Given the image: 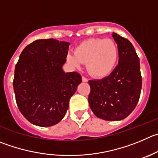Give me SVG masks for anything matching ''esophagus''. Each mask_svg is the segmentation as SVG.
Instances as JSON below:
<instances>
[{"instance_id":"1","label":"esophagus","mask_w":158,"mask_h":158,"mask_svg":"<svg viewBox=\"0 0 158 158\" xmlns=\"http://www.w3.org/2000/svg\"><path fill=\"white\" fill-rule=\"evenodd\" d=\"M88 78H86L85 77L82 76V81L83 82H88Z\"/></svg>"}]
</instances>
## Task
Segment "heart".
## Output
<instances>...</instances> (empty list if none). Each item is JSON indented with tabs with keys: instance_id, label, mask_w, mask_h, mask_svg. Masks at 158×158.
Wrapping results in <instances>:
<instances>
[{
	"instance_id": "b5f03b06",
	"label": "heart",
	"mask_w": 158,
	"mask_h": 158,
	"mask_svg": "<svg viewBox=\"0 0 158 158\" xmlns=\"http://www.w3.org/2000/svg\"><path fill=\"white\" fill-rule=\"evenodd\" d=\"M118 59V48L112 40L90 39L82 42L69 53L67 60L76 67L86 64L87 70L94 77L102 78L110 74Z\"/></svg>"
}]
</instances>
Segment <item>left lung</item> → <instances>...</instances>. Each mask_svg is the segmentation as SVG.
Returning <instances> with one entry per match:
<instances>
[{
    "instance_id": "8db88e82",
    "label": "left lung",
    "mask_w": 158,
    "mask_h": 158,
    "mask_svg": "<svg viewBox=\"0 0 158 158\" xmlns=\"http://www.w3.org/2000/svg\"><path fill=\"white\" fill-rule=\"evenodd\" d=\"M118 48V64L110 75L88 81V102L94 115L108 121L127 118L137 105L142 88L139 60L127 39L112 34Z\"/></svg>"
}]
</instances>
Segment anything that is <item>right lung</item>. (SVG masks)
<instances>
[{
  "mask_svg": "<svg viewBox=\"0 0 158 158\" xmlns=\"http://www.w3.org/2000/svg\"><path fill=\"white\" fill-rule=\"evenodd\" d=\"M70 43L54 39L38 40L21 53L13 87L21 113L35 126L48 127L63 119L71 96L81 83L77 72L65 73Z\"/></svg>",
  "mask_w": 158,
  "mask_h": 158,
  "instance_id": "add662e5",
  "label": "right lung"
}]
</instances>
